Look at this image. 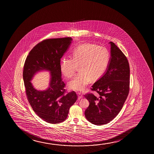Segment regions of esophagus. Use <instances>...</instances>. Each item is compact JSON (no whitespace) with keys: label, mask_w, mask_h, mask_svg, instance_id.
Segmentation results:
<instances>
[{"label":"esophagus","mask_w":154,"mask_h":154,"mask_svg":"<svg viewBox=\"0 0 154 154\" xmlns=\"http://www.w3.org/2000/svg\"><path fill=\"white\" fill-rule=\"evenodd\" d=\"M77 94H78V99H80L81 98H82L83 96H82V95L80 93H77Z\"/></svg>","instance_id":"esophagus-1"}]
</instances>
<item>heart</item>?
<instances>
[{
    "label": "heart",
    "instance_id": "1",
    "mask_svg": "<svg viewBox=\"0 0 154 154\" xmlns=\"http://www.w3.org/2000/svg\"><path fill=\"white\" fill-rule=\"evenodd\" d=\"M72 57V59L64 57L61 59L60 70L65 77L71 78L79 67V74L69 82V87L72 91H81L91 79L98 80L105 73L111 55L105 47L85 44L74 49Z\"/></svg>",
    "mask_w": 154,
    "mask_h": 154
}]
</instances>
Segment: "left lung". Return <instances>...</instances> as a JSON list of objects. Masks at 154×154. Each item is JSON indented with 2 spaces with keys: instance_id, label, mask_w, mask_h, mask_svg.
I'll return each mask as SVG.
<instances>
[{
  "instance_id": "1",
  "label": "left lung",
  "mask_w": 154,
  "mask_h": 154,
  "mask_svg": "<svg viewBox=\"0 0 154 154\" xmlns=\"http://www.w3.org/2000/svg\"><path fill=\"white\" fill-rule=\"evenodd\" d=\"M110 44L111 59L105 73L92 86L98 96L85 95L89 106L85 112L93 124L102 125L111 122L122 108L129 91L130 69L128 61L114 42Z\"/></svg>"
}]
</instances>
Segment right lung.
<instances>
[{"label": "right lung", "mask_w": 154, "mask_h": 154, "mask_svg": "<svg viewBox=\"0 0 154 154\" xmlns=\"http://www.w3.org/2000/svg\"><path fill=\"white\" fill-rule=\"evenodd\" d=\"M71 37L48 39L36 45L26 59L23 79L28 100L35 112L42 120L51 124L63 122L77 96L72 91L66 93L65 84L61 79L60 62L69 48ZM50 72V82L44 91L35 89L31 82L34 75L40 71Z\"/></svg>", "instance_id": "1"}]
</instances>
